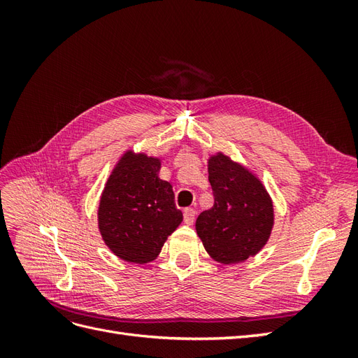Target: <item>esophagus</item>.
I'll return each instance as SVG.
<instances>
[{
  "label": "esophagus",
  "instance_id": "esophagus-1",
  "mask_svg": "<svg viewBox=\"0 0 358 358\" xmlns=\"http://www.w3.org/2000/svg\"><path fill=\"white\" fill-rule=\"evenodd\" d=\"M194 220H196V210L191 208H187L185 210H183V221H185L187 225H191L194 222Z\"/></svg>",
  "mask_w": 358,
  "mask_h": 358
}]
</instances>
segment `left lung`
Instances as JSON below:
<instances>
[{
	"label": "left lung",
	"mask_w": 358,
	"mask_h": 358,
	"mask_svg": "<svg viewBox=\"0 0 358 358\" xmlns=\"http://www.w3.org/2000/svg\"><path fill=\"white\" fill-rule=\"evenodd\" d=\"M213 206L199 215L196 230L204 249L222 264L258 254L273 229V203L252 171L218 152L209 158Z\"/></svg>",
	"instance_id": "left-lung-1"
}]
</instances>
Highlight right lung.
<instances>
[{
    "instance_id": "add662e5",
    "label": "right lung",
    "mask_w": 358,
    "mask_h": 358,
    "mask_svg": "<svg viewBox=\"0 0 358 358\" xmlns=\"http://www.w3.org/2000/svg\"><path fill=\"white\" fill-rule=\"evenodd\" d=\"M159 169V158L127 150L106 182L99 229L104 243L125 262H152L183 220L171 185L158 178Z\"/></svg>"
}]
</instances>
